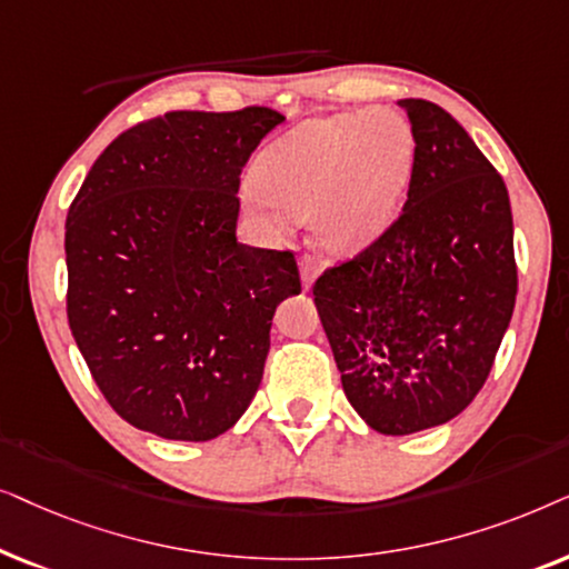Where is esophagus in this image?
I'll return each mask as SVG.
<instances>
[{
	"label": "esophagus",
	"instance_id": "esophagus-1",
	"mask_svg": "<svg viewBox=\"0 0 569 569\" xmlns=\"http://www.w3.org/2000/svg\"><path fill=\"white\" fill-rule=\"evenodd\" d=\"M299 270H301V286H305V291H309L312 289L317 276H320V268H317V262L312 260V257H301Z\"/></svg>",
	"mask_w": 569,
	"mask_h": 569
}]
</instances>
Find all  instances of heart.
<instances>
[{
  "label": "heart",
  "mask_w": 569,
  "mask_h": 569,
  "mask_svg": "<svg viewBox=\"0 0 569 569\" xmlns=\"http://www.w3.org/2000/svg\"><path fill=\"white\" fill-rule=\"evenodd\" d=\"M413 163V130L398 111L312 119L260 158L252 202L276 223L312 216L325 254L356 257L398 223Z\"/></svg>",
  "instance_id": "b5f03b06"
}]
</instances>
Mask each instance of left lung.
<instances>
[{"instance_id": "1", "label": "left lung", "mask_w": 569, "mask_h": 569, "mask_svg": "<svg viewBox=\"0 0 569 569\" xmlns=\"http://www.w3.org/2000/svg\"><path fill=\"white\" fill-rule=\"evenodd\" d=\"M398 106L416 138L403 213L380 244L328 268L312 289L348 403L392 437L471 403L518 293L502 177L442 106Z\"/></svg>"}]
</instances>
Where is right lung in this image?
I'll return each instance as SVG.
<instances>
[{
  "mask_svg": "<svg viewBox=\"0 0 569 569\" xmlns=\"http://www.w3.org/2000/svg\"><path fill=\"white\" fill-rule=\"evenodd\" d=\"M278 111H169L98 156L67 213V320L109 406L208 442L252 403L293 252L237 241L239 177Z\"/></svg>",
  "mask_w": 569,
  "mask_h": 569,
  "instance_id": "right-lung-1",
  "label": "right lung"
}]
</instances>
